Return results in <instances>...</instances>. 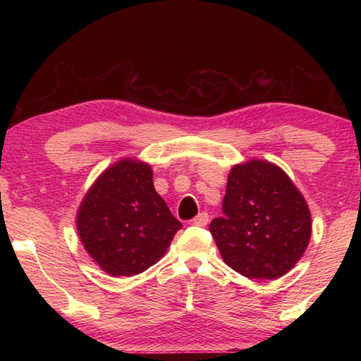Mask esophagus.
Instances as JSON below:
<instances>
[{"instance_id":"1","label":"esophagus","mask_w":361,"mask_h":361,"mask_svg":"<svg viewBox=\"0 0 361 361\" xmlns=\"http://www.w3.org/2000/svg\"><path fill=\"white\" fill-rule=\"evenodd\" d=\"M209 221H210L209 213H207V212H200L199 215L192 219V224H194V226H200V228H202V226L209 224Z\"/></svg>"}]
</instances>
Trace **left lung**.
<instances>
[{
  "instance_id": "1",
  "label": "left lung",
  "mask_w": 361,
  "mask_h": 361,
  "mask_svg": "<svg viewBox=\"0 0 361 361\" xmlns=\"http://www.w3.org/2000/svg\"><path fill=\"white\" fill-rule=\"evenodd\" d=\"M223 213L210 223V232L226 264L248 279L285 276L312 235L301 191L282 169L261 159L231 169Z\"/></svg>"
}]
</instances>
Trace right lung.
<instances>
[{
  "label": "right lung",
  "instance_id": "add662e5",
  "mask_svg": "<svg viewBox=\"0 0 361 361\" xmlns=\"http://www.w3.org/2000/svg\"><path fill=\"white\" fill-rule=\"evenodd\" d=\"M76 228L102 271L130 277L166 255L181 223L156 192L149 164L124 157L103 170L85 192Z\"/></svg>",
  "mask_w": 361,
  "mask_h": 361
}]
</instances>
